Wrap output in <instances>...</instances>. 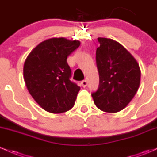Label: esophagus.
<instances>
[{"instance_id": "esophagus-1", "label": "esophagus", "mask_w": 157, "mask_h": 157, "mask_svg": "<svg viewBox=\"0 0 157 157\" xmlns=\"http://www.w3.org/2000/svg\"><path fill=\"white\" fill-rule=\"evenodd\" d=\"M81 85H82V87H86V86H87V80H82V82H81Z\"/></svg>"}]
</instances>
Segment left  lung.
I'll return each instance as SVG.
<instances>
[{
    "mask_svg": "<svg viewBox=\"0 0 157 157\" xmlns=\"http://www.w3.org/2000/svg\"><path fill=\"white\" fill-rule=\"evenodd\" d=\"M96 62L100 84L91 94L99 109L108 113L122 111L138 91L141 71L136 59L112 39L98 37Z\"/></svg>",
    "mask_w": 157,
    "mask_h": 157,
    "instance_id": "8db88e82",
    "label": "left lung"
}]
</instances>
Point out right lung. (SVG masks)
I'll use <instances>...</instances> for the list:
<instances>
[{
  "label": "right lung",
  "mask_w": 157,
  "mask_h": 157,
  "mask_svg": "<svg viewBox=\"0 0 157 157\" xmlns=\"http://www.w3.org/2000/svg\"><path fill=\"white\" fill-rule=\"evenodd\" d=\"M79 40L53 37L43 41L27 56L23 77L29 92L48 112L60 113L73 107L80 87L70 80L67 57L80 46Z\"/></svg>",
  "instance_id": "right-lung-1"
}]
</instances>
